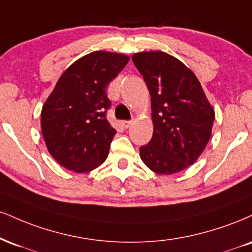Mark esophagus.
Listing matches in <instances>:
<instances>
[{
	"label": "esophagus",
	"instance_id": "34e87169",
	"mask_svg": "<svg viewBox=\"0 0 252 252\" xmlns=\"http://www.w3.org/2000/svg\"><path fill=\"white\" fill-rule=\"evenodd\" d=\"M131 124H132V121H123V122H122V126L126 129H128L129 126H131Z\"/></svg>",
	"mask_w": 252,
	"mask_h": 252
}]
</instances>
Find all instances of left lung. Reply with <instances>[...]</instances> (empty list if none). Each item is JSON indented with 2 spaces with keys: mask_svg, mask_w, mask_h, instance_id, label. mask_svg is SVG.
<instances>
[{
  "mask_svg": "<svg viewBox=\"0 0 252 252\" xmlns=\"http://www.w3.org/2000/svg\"><path fill=\"white\" fill-rule=\"evenodd\" d=\"M132 62L151 96L153 138L139 148L151 171L172 175L198 159L213 132L215 110L188 66L160 50L141 51Z\"/></svg>",
  "mask_w": 252,
  "mask_h": 252,
  "instance_id": "1",
  "label": "left lung"
}]
</instances>
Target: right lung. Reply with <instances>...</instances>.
Instances as JSON below:
<instances>
[{
	"instance_id": "right-lung-1",
	"label": "right lung",
	"mask_w": 252,
	"mask_h": 252,
	"mask_svg": "<svg viewBox=\"0 0 252 252\" xmlns=\"http://www.w3.org/2000/svg\"><path fill=\"white\" fill-rule=\"evenodd\" d=\"M126 54L96 50L63 71L41 111L45 145L59 164L77 174L107 159L116 130L105 118L107 86L123 70Z\"/></svg>"
}]
</instances>
